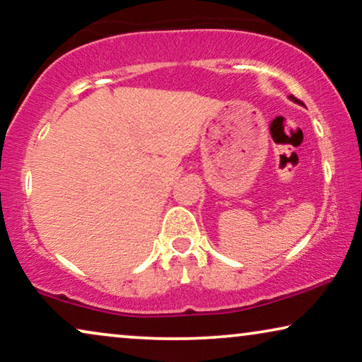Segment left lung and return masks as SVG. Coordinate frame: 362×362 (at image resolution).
Here are the masks:
<instances>
[{
  "label": "left lung",
  "instance_id": "8db88e82",
  "mask_svg": "<svg viewBox=\"0 0 362 362\" xmlns=\"http://www.w3.org/2000/svg\"><path fill=\"white\" fill-rule=\"evenodd\" d=\"M290 100H293V102H296V103H301V102L298 100V98H296V97H293V95H290Z\"/></svg>",
  "mask_w": 362,
  "mask_h": 362
}]
</instances>
